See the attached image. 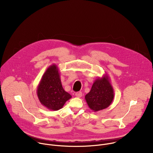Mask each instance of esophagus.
I'll list each match as a JSON object with an SVG mask.
<instances>
[{"label": "esophagus", "instance_id": "esophagus-1", "mask_svg": "<svg viewBox=\"0 0 153 153\" xmlns=\"http://www.w3.org/2000/svg\"><path fill=\"white\" fill-rule=\"evenodd\" d=\"M76 96L77 97H78V98H80V97H82V92H77V93H76Z\"/></svg>", "mask_w": 153, "mask_h": 153}]
</instances>
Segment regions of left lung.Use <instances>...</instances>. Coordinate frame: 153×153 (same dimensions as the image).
<instances>
[{
	"mask_svg": "<svg viewBox=\"0 0 153 153\" xmlns=\"http://www.w3.org/2000/svg\"><path fill=\"white\" fill-rule=\"evenodd\" d=\"M114 90L107 74L99 77L93 83L90 91L85 99L89 108L97 112L108 108L114 99Z\"/></svg>",
	"mask_w": 153,
	"mask_h": 153,
	"instance_id": "obj_1",
	"label": "left lung"
}]
</instances>
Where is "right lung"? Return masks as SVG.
<instances>
[{"label": "right lung", "instance_id": "obj_1", "mask_svg": "<svg viewBox=\"0 0 153 153\" xmlns=\"http://www.w3.org/2000/svg\"><path fill=\"white\" fill-rule=\"evenodd\" d=\"M37 94L40 103L50 110L62 108L71 96L63 88L60 73L56 64L47 69L37 86Z\"/></svg>", "mask_w": 153, "mask_h": 153}]
</instances>
